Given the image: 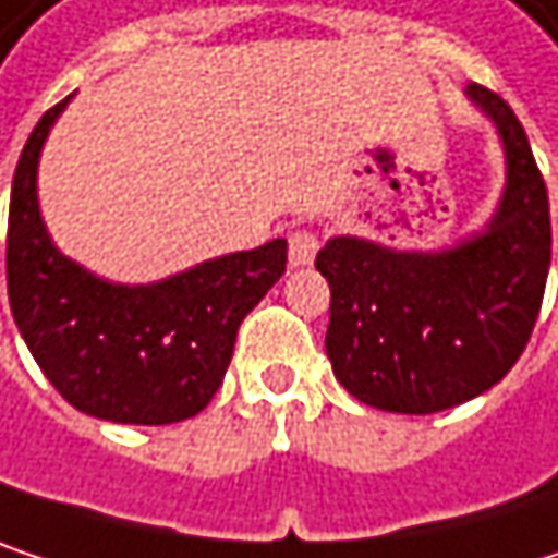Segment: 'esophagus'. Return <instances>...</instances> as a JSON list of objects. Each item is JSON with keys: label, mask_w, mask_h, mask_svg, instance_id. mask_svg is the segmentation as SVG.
<instances>
[{"label": "esophagus", "mask_w": 558, "mask_h": 558, "mask_svg": "<svg viewBox=\"0 0 558 558\" xmlns=\"http://www.w3.org/2000/svg\"><path fill=\"white\" fill-rule=\"evenodd\" d=\"M316 252H319V239H316V232H306V229H300V232H290V265L293 268H306V265H313V258H316Z\"/></svg>", "instance_id": "1"}]
</instances>
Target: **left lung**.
<instances>
[{
    "label": "left lung",
    "instance_id": "1",
    "mask_svg": "<svg viewBox=\"0 0 558 558\" xmlns=\"http://www.w3.org/2000/svg\"><path fill=\"white\" fill-rule=\"evenodd\" d=\"M465 99L501 142L504 186L488 222L426 252L332 235L316 255L332 290V375L388 413H439L495 388L523 355L546 290L549 196L526 132L498 93L469 83Z\"/></svg>",
    "mask_w": 558,
    "mask_h": 558
}]
</instances>
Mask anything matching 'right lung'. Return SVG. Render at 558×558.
<instances>
[{
	"label": "right lung",
	"instance_id": "right-lung-1",
	"mask_svg": "<svg viewBox=\"0 0 558 558\" xmlns=\"http://www.w3.org/2000/svg\"><path fill=\"white\" fill-rule=\"evenodd\" d=\"M70 99L41 116L12 180L5 278L15 326L80 413L135 426L190 420L222 385L242 319L287 271V239L148 283L99 278L66 258L41 216L38 165Z\"/></svg>",
	"mask_w": 558,
	"mask_h": 558
}]
</instances>
